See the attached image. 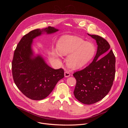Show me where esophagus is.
Returning a JSON list of instances; mask_svg holds the SVG:
<instances>
[{"label":"esophagus","mask_w":128,"mask_h":128,"mask_svg":"<svg viewBox=\"0 0 128 128\" xmlns=\"http://www.w3.org/2000/svg\"><path fill=\"white\" fill-rule=\"evenodd\" d=\"M64 76H65L66 78H68V77L70 76V72H68V71H65V72H64Z\"/></svg>","instance_id":"obj_1"}]
</instances>
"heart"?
I'll list each match as a JSON object with an SVG mask.
<instances>
[{"instance_id": "heart-1", "label": "heart", "mask_w": 128, "mask_h": 128, "mask_svg": "<svg viewBox=\"0 0 128 128\" xmlns=\"http://www.w3.org/2000/svg\"><path fill=\"white\" fill-rule=\"evenodd\" d=\"M58 52L54 50V54L59 57L68 56L67 63L73 69H78L86 65L95 55L94 45L76 36L66 35L60 38L57 44Z\"/></svg>"}]
</instances>
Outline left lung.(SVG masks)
<instances>
[{
  "label": "left lung",
  "mask_w": 128,
  "mask_h": 128,
  "mask_svg": "<svg viewBox=\"0 0 128 128\" xmlns=\"http://www.w3.org/2000/svg\"><path fill=\"white\" fill-rule=\"evenodd\" d=\"M88 35L96 40L97 51L92 63L73 74L76 80L74 93L80 102L92 104L102 100L110 91L115 78L116 57L112 50L109 51L107 40L98 35ZM103 53L107 54L98 60Z\"/></svg>",
  "instance_id": "8db88e82"
}]
</instances>
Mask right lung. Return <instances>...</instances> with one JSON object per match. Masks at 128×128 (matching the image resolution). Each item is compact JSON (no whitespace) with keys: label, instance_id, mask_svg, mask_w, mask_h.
Here are the masks:
<instances>
[{"label":"right lung","instance_id":"1","mask_svg":"<svg viewBox=\"0 0 128 128\" xmlns=\"http://www.w3.org/2000/svg\"><path fill=\"white\" fill-rule=\"evenodd\" d=\"M58 31L50 26L33 30L23 36L14 50L12 63L14 81L21 92L32 100L46 98L64 77L62 68L54 69L50 67L40 56L32 58L33 39L44 32L50 34Z\"/></svg>","mask_w":128,"mask_h":128}]
</instances>
